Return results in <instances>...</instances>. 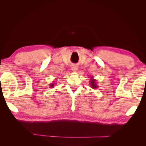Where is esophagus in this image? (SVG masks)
I'll list each match as a JSON object with an SVG mask.
<instances>
[{"mask_svg":"<svg viewBox=\"0 0 146 146\" xmlns=\"http://www.w3.org/2000/svg\"><path fill=\"white\" fill-rule=\"evenodd\" d=\"M71 70H72V72H76L77 71V70H78V68L77 67V66L73 65V66H72V67H71Z\"/></svg>","mask_w":146,"mask_h":146,"instance_id":"34e87169","label":"esophagus"}]
</instances>
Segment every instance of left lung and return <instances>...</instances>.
Segmentation results:
<instances>
[{
	"instance_id": "left-lung-1",
	"label": "left lung",
	"mask_w": 146,
	"mask_h": 146,
	"mask_svg": "<svg viewBox=\"0 0 146 146\" xmlns=\"http://www.w3.org/2000/svg\"><path fill=\"white\" fill-rule=\"evenodd\" d=\"M90 85H91V88H92V89L96 90L97 88H98V85L96 83V80L95 79H94L93 77H91L90 78Z\"/></svg>"
}]
</instances>
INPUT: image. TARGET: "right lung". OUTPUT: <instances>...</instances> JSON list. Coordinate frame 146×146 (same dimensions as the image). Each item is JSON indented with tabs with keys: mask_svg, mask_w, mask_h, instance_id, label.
Segmentation results:
<instances>
[{
	"mask_svg": "<svg viewBox=\"0 0 146 146\" xmlns=\"http://www.w3.org/2000/svg\"><path fill=\"white\" fill-rule=\"evenodd\" d=\"M54 85H55V83H51L50 84L49 86H50V88H54Z\"/></svg>",
	"mask_w": 146,
	"mask_h": 146,
	"instance_id": "add662e5",
	"label": "right lung"
}]
</instances>
